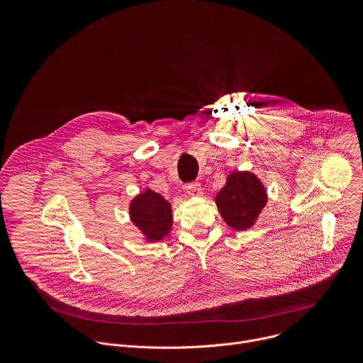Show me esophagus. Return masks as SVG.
Instances as JSON below:
<instances>
[{"instance_id": "obj_1", "label": "esophagus", "mask_w": 363, "mask_h": 363, "mask_svg": "<svg viewBox=\"0 0 363 363\" xmlns=\"http://www.w3.org/2000/svg\"><path fill=\"white\" fill-rule=\"evenodd\" d=\"M185 189L189 195H201L202 194V186L199 182H191V184H186L185 185Z\"/></svg>"}]
</instances>
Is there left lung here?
<instances>
[{
    "instance_id": "1",
    "label": "left lung",
    "mask_w": 363,
    "mask_h": 363,
    "mask_svg": "<svg viewBox=\"0 0 363 363\" xmlns=\"http://www.w3.org/2000/svg\"><path fill=\"white\" fill-rule=\"evenodd\" d=\"M266 201L263 184L251 172L230 174L225 186L216 198L221 217L234 230L250 228Z\"/></svg>"
}]
</instances>
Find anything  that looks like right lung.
<instances>
[{"mask_svg":"<svg viewBox=\"0 0 363 363\" xmlns=\"http://www.w3.org/2000/svg\"><path fill=\"white\" fill-rule=\"evenodd\" d=\"M130 218L149 241H160L172 225L171 205L160 194L146 189L132 201Z\"/></svg>","mask_w":363,"mask_h":363,"instance_id":"1","label":"right lung"}]
</instances>
